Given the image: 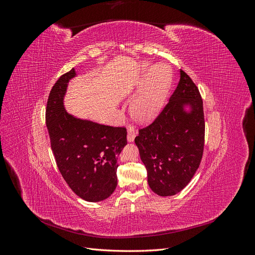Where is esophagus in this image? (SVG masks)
<instances>
[{
	"mask_svg": "<svg viewBox=\"0 0 255 255\" xmlns=\"http://www.w3.org/2000/svg\"><path fill=\"white\" fill-rule=\"evenodd\" d=\"M136 134H137V129H136L134 127L129 126V127L128 128V142L134 141L135 137H136Z\"/></svg>",
	"mask_w": 255,
	"mask_h": 255,
	"instance_id": "esophagus-1",
	"label": "esophagus"
}]
</instances>
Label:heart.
I'll list each match as a JSON object with an SVG mask.
<instances>
[{"instance_id":"b5f03b06","label":"heart","mask_w":255,"mask_h":255,"mask_svg":"<svg viewBox=\"0 0 255 255\" xmlns=\"http://www.w3.org/2000/svg\"><path fill=\"white\" fill-rule=\"evenodd\" d=\"M171 83V73L166 65L150 69L144 67L139 81V92L133 100L130 112L139 122H150L156 117L167 97Z\"/></svg>"}]
</instances>
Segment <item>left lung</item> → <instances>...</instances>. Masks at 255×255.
I'll return each instance as SVG.
<instances>
[{
    "label": "left lung",
    "instance_id": "1",
    "mask_svg": "<svg viewBox=\"0 0 255 255\" xmlns=\"http://www.w3.org/2000/svg\"><path fill=\"white\" fill-rule=\"evenodd\" d=\"M180 75L164 110L135 138L149 186L161 197L173 196L186 186L198 170L204 149L202 98L187 73L180 70ZM186 106L189 111L184 110Z\"/></svg>",
    "mask_w": 255,
    "mask_h": 255
}]
</instances>
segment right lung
Masks as SVG:
<instances>
[{
    "mask_svg": "<svg viewBox=\"0 0 255 255\" xmlns=\"http://www.w3.org/2000/svg\"><path fill=\"white\" fill-rule=\"evenodd\" d=\"M74 68L54 84L45 122L58 170L75 195L88 202L109 198L117 187L118 155L127 142V128L79 119L64 106Z\"/></svg>",
    "mask_w": 255,
    "mask_h": 255,
    "instance_id": "obj_1",
    "label": "right lung"
}]
</instances>
